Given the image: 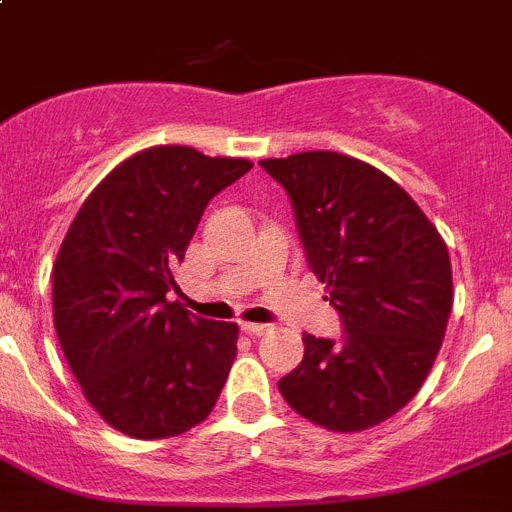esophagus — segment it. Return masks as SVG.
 <instances>
[{
	"label": "esophagus",
	"mask_w": 512,
	"mask_h": 512,
	"mask_svg": "<svg viewBox=\"0 0 512 512\" xmlns=\"http://www.w3.org/2000/svg\"><path fill=\"white\" fill-rule=\"evenodd\" d=\"M239 327H242V332H247V335H265V332H270V324L239 322Z\"/></svg>",
	"instance_id": "1"
}]
</instances>
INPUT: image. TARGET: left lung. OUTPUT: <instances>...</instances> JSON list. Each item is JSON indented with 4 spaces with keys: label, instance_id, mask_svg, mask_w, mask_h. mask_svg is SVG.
Masks as SVG:
<instances>
[{
    "label": "left lung",
    "instance_id": "1",
    "mask_svg": "<svg viewBox=\"0 0 512 512\" xmlns=\"http://www.w3.org/2000/svg\"><path fill=\"white\" fill-rule=\"evenodd\" d=\"M288 190L306 260L340 311V342L304 335V361L278 381L291 410L332 433L397 415L428 379L453 304L451 257L397 182L337 151L262 159Z\"/></svg>",
    "mask_w": 512,
    "mask_h": 512
}]
</instances>
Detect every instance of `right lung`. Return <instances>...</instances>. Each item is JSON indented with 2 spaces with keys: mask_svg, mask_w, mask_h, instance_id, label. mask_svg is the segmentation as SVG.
Returning a JSON list of instances; mask_svg holds the SVG:
<instances>
[{
  "mask_svg": "<svg viewBox=\"0 0 512 512\" xmlns=\"http://www.w3.org/2000/svg\"><path fill=\"white\" fill-rule=\"evenodd\" d=\"M250 159L149 146L87 195L53 262V327L92 410L131 438L188 433L211 415L237 358V322L180 301L175 268L213 195Z\"/></svg>",
  "mask_w": 512,
  "mask_h": 512,
  "instance_id": "1",
  "label": "right lung"
}]
</instances>
